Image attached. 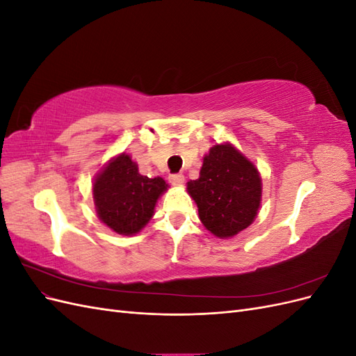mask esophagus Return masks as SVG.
Returning <instances> with one entry per match:
<instances>
[{"instance_id": "obj_1", "label": "esophagus", "mask_w": 356, "mask_h": 356, "mask_svg": "<svg viewBox=\"0 0 356 356\" xmlns=\"http://www.w3.org/2000/svg\"><path fill=\"white\" fill-rule=\"evenodd\" d=\"M169 181L172 182V184L178 187V186L184 184L186 178H184V175H182V174H175V175H170V177H169Z\"/></svg>"}]
</instances>
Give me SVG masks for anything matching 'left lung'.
<instances>
[{
	"label": "left lung",
	"instance_id": "1",
	"mask_svg": "<svg viewBox=\"0 0 356 356\" xmlns=\"http://www.w3.org/2000/svg\"><path fill=\"white\" fill-rule=\"evenodd\" d=\"M261 188L255 165L229 143L213 145L203 157L199 178L187 182L202 224L220 239L233 238L254 222Z\"/></svg>",
	"mask_w": 356,
	"mask_h": 356
}]
</instances>
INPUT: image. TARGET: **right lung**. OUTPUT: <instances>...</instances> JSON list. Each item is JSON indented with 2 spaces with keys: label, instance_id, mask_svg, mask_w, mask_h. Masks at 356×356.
<instances>
[{
  "label": "right lung",
  "instance_id": "1",
  "mask_svg": "<svg viewBox=\"0 0 356 356\" xmlns=\"http://www.w3.org/2000/svg\"><path fill=\"white\" fill-rule=\"evenodd\" d=\"M168 190L163 178L139 174L132 157H113L93 181V200L99 220L123 236L141 232L154 215L159 197Z\"/></svg>",
  "mask_w": 356,
  "mask_h": 356
}]
</instances>
